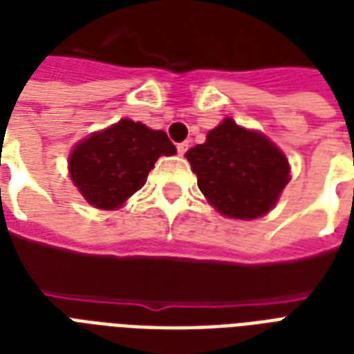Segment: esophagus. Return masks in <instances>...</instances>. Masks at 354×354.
Returning a JSON list of instances; mask_svg holds the SVG:
<instances>
[{
  "label": "esophagus",
  "mask_w": 354,
  "mask_h": 354,
  "mask_svg": "<svg viewBox=\"0 0 354 354\" xmlns=\"http://www.w3.org/2000/svg\"><path fill=\"white\" fill-rule=\"evenodd\" d=\"M188 147H190V145H188V142L177 143V153H179V155L183 156V155H185V153H187V151H188Z\"/></svg>",
  "instance_id": "1"
}]
</instances>
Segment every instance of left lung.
<instances>
[{"label": "left lung", "mask_w": 354, "mask_h": 354, "mask_svg": "<svg viewBox=\"0 0 354 354\" xmlns=\"http://www.w3.org/2000/svg\"><path fill=\"white\" fill-rule=\"evenodd\" d=\"M187 160L209 203L237 220L267 214L289 183V162L280 149L230 117L188 151Z\"/></svg>", "instance_id": "8db88e82"}]
</instances>
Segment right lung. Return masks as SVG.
<instances>
[{
	"instance_id": "1",
	"label": "right lung",
	"mask_w": 354,
	"mask_h": 354,
	"mask_svg": "<svg viewBox=\"0 0 354 354\" xmlns=\"http://www.w3.org/2000/svg\"><path fill=\"white\" fill-rule=\"evenodd\" d=\"M162 155H175L166 132L121 119L73 149L68 174L89 205L113 211L145 185Z\"/></svg>"
}]
</instances>
